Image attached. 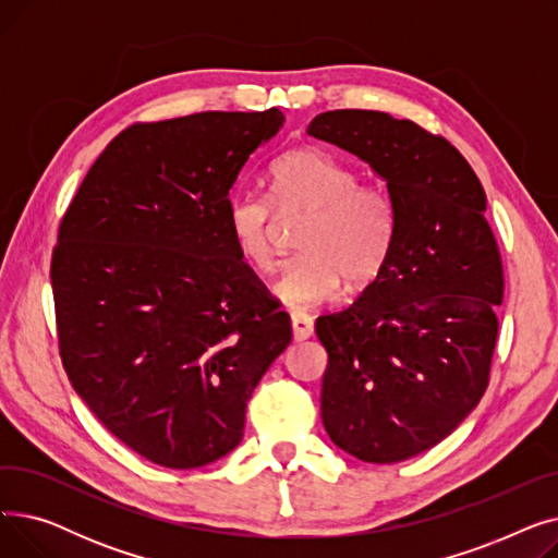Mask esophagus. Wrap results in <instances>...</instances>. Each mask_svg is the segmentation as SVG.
I'll use <instances>...</instances> for the list:
<instances>
[{
    "mask_svg": "<svg viewBox=\"0 0 558 558\" xmlns=\"http://www.w3.org/2000/svg\"><path fill=\"white\" fill-rule=\"evenodd\" d=\"M291 332H294V339H296V341L310 339V337L314 335L312 318H310L307 314H303V312L291 314Z\"/></svg>",
    "mask_w": 558,
    "mask_h": 558,
    "instance_id": "obj_1",
    "label": "esophagus"
}]
</instances>
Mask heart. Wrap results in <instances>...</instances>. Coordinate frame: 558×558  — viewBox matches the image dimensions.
Here are the masks:
<instances>
[{"label": "heart", "mask_w": 558, "mask_h": 558, "mask_svg": "<svg viewBox=\"0 0 558 558\" xmlns=\"http://www.w3.org/2000/svg\"><path fill=\"white\" fill-rule=\"evenodd\" d=\"M271 198L232 194L226 228L234 251L257 271H271L276 211L282 219L305 217L299 234L303 253L282 269L276 299L291 310H307L339 296L343 282L371 284L383 271L393 240L389 198L360 185L357 173L318 149H294L271 167Z\"/></svg>", "instance_id": "1"}]
</instances>
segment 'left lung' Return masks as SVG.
<instances>
[{
	"instance_id": "left-lung-1",
	"label": "left lung",
	"mask_w": 558,
	"mask_h": 558,
	"mask_svg": "<svg viewBox=\"0 0 558 558\" xmlns=\"http://www.w3.org/2000/svg\"><path fill=\"white\" fill-rule=\"evenodd\" d=\"M307 133L364 160L393 213L383 271L353 305L316 318L320 418L343 452L404 461L452 434L488 387L505 278L486 194L446 137L387 112H320Z\"/></svg>"
}]
</instances>
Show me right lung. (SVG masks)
Returning a JSON list of instances; mask_svg holds the SVG:
<instances>
[{
  "instance_id": "right-lung-1",
  "label": "right lung",
  "mask_w": 558,
  "mask_h": 558,
  "mask_svg": "<svg viewBox=\"0 0 558 558\" xmlns=\"http://www.w3.org/2000/svg\"><path fill=\"white\" fill-rule=\"evenodd\" d=\"M284 124L196 112L117 135L51 257L58 345L81 400L122 444L187 471L240 446L246 402L291 341L232 246L228 192Z\"/></svg>"
}]
</instances>
